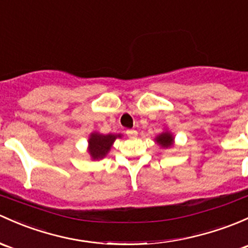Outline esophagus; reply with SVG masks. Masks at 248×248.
<instances>
[{"instance_id": "obj_1", "label": "esophagus", "mask_w": 248, "mask_h": 248, "mask_svg": "<svg viewBox=\"0 0 248 248\" xmlns=\"http://www.w3.org/2000/svg\"><path fill=\"white\" fill-rule=\"evenodd\" d=\"M126 133H127V135H128L129 138H134V137H137V135H138V132L135 131V129H128V131H127Z\"/></svg>"}]
</instances>
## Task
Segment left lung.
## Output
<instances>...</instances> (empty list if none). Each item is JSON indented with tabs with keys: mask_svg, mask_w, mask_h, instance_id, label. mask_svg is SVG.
I'll return each instance as SVG.
<instances>
[{
	"mask_svg": "<svg viewBox=\"0 0 248 248\" xmlns=\"http://www.w3.org/2000/svg\"><path fill=\"white\" fill-rule=\"evenodd\" d=\"M155 142L161 148H171L174 146V137L168 128H164V131L155 138Z\"/></svg>",
	"mask_w": 248,
	"mask_h": 248,
	"instance_id": "8db88e82",
	"label": "left lung"
}]
</instances>
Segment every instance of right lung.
I'll use <instances>...</instances> for the list:
<instances>
[{"label": "right lung", "instance_id": "1", "mask_svg": "<svg viewBox=\"0 0 248 248\" xmlns=\"http://www.w3.org/2000/svg\"><path fill=\"white\" fill-rule=\"evenodd\" d=\"M117 138H122V134H102L100 132H91L88 139V155L91 160H102L110 151L111 146Z\"/></svg>", "mask_w": 248, "mask_h": 248}]
</instances>
